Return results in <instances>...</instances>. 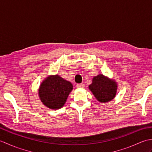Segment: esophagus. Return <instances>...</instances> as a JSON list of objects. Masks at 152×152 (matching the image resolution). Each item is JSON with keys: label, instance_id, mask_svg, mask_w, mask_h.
I'll use <instances>...</instances> for the list:
<instances>
[{"label": "esophagus", "instance_id": "obj_1", "mask_svg": "<svg viewBox=\"0 0 152 152\" xmlns=\"http://www.w3.org/2000/svg\"><path fill=\"white\" fill-rule=\"evenodd\" d=\"M84 86L85 85L83 84V83H78V84L76 85V87L78 88H84Z\"/></svg>", "mask_w": 152, "mask_h": 152}]
</instances>
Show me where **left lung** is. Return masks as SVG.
Instances as JSON below:
<instances>
[{"mask_svg":"<svg viewBox=\"0 0 152 152\" xmlns=\"http://www.w3.org/2000/svg\"><path fill=\"white\" fill-rule=\"evenodd\" d=\"M88 88L99 102L105 103L112 101L115 98L118 84L115 80L100 74L93 77L92 83Z\"/></svg>","mask_w":152,"mask_h":152,"instance_id":"1","label":"left lung"}]
</instances>
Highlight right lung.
<instances>
[{"instance_id":"right-lung-1","label":"right lung","mask_w":152,"mask_h":152,"mask_svg":"<svg viewBox=\"0 0 152 152\" xmlns=\"http://www.w3.org/2000/svg\"><path fill=\"white\" fill-rule=\"evenodd\" d=\"M71 82L59 75H49L41 82L38 90L42 104L52 110L62 108L70 93L72 91Z\"/></svg>"}]
</instances>
